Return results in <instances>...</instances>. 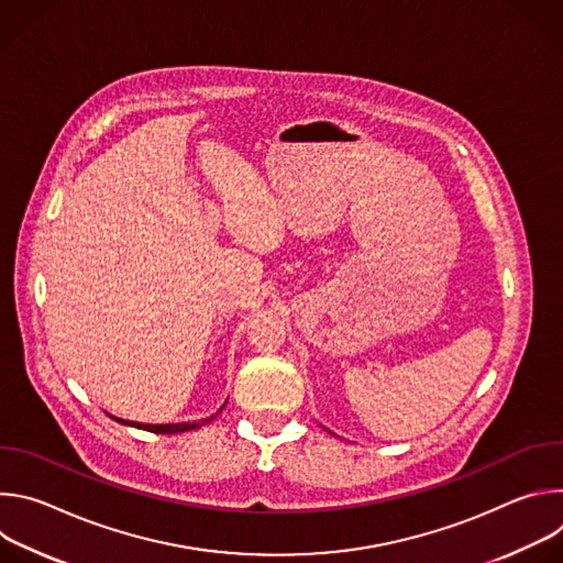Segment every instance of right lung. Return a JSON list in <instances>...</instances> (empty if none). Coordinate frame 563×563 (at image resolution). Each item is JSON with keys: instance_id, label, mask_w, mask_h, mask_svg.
Returning a JSON list of instances; mask_svg holds the SVG:
<instances>
[{"instance_id": "right-lung-1", "label": "right lung", "mask_w": 563, "mask_h": 563, "mask_svg": "<svg viewBox=\"0 0 563 563\" xmlns=\"http://www.w3.org/2000/svg\"><path fill=\"white\" fill-rule=\"evenodd\" d=\"M224 408V406H222ZM220 408V410H222ZM218 415V412H216ZM216 415L202 419V421H194V423H167V426H151V423H135V421H124V419H118V417H111L115 419L118 423H124V426H133V428H140V430H146V432H155V434H178V432H189V430H198L200 426L205 423H211L216 419Z\"/></svg>"}]
</instances>
